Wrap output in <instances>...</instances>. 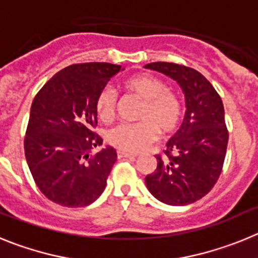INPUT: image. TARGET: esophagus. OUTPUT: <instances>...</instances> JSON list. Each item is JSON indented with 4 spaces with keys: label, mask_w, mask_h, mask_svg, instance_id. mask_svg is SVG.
<instances>
[{
    "label": "esophagus",
    "mask_w": 258,
    "mask_h": 258,
    "mask_svg": "<svg viewBox=\"0 0 258 258\" xmlns=\"http://www.w3.org/2000/svg\"><path fill=\"white\" fill-rule=\"evenodd\" d=\"M117 156H118V159H120V157H132V159H134V157H137V155L136 154H132V152L118 151L117 152Z\"/></svg>",
    "instance_id": "1"
}]
</instances>
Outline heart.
I'll return each mask as SVG.
<instances>
[{
    "label": "heart",
    "instance_id": "heart-1",
    "mask_svg": "<svg viewBox=\"0 0 258 258\" xmlns=\"http://www.w3.org/2000/svg\"><path fill=\"white\" fill-rule=\"evenodd\" d=\"M127 94L142 101L137 124H121L108 132L109 145L125 152H140L157 138V132L166 137L174 133L182 121L183 109L177 94L163 80L149 74H138L122 81ZM116 95L111 89L99 92L95 101L98 116L108 121L115 115Z\"/></svg>",
    "mask_w": 258,
    "mask_h": 258
}]
</instances>
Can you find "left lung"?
Wrapping results in <instances>:
<instances>
[{"label": "left lung", "instance_id": "obj_1", "mask_svg": "<svg viewBox=\"0 0 258 258\" xmlns=\"http://www.w3.org/2000/svg\"><path fill=\"white\" fill-rule=\"evenodd\" d=\"M145 68L177 81L186 101L183 122L166 143L165 157L146 175L150 192L168 206H187L212 190L226 156L229 132L225 109L216 89L194 68L155 61Z\"/></svg>", "mask_w": 258, "mask_h": 258}]
</instances>
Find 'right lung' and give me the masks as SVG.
Wrapping results in <instances>:
<instances>
[{
  "instance_id": "obj_1",
  "label": "right lung",
  "mask_w": 258,
  "mask_h": 258,
  "mask_svg": "<svg viewBox=\"0 0 258 258\" xmlns=\"http://www.w3.org/2000/svg\"><path fill=\"white\" fill-rule=\"evenodd\" d=\"M121 70V66L97 61L68 66L32 102L24 138L27 164L41 192L59 206L86 207L106 188L117 154L107 146L90 155L103 142L93 132L95 101Z\"/></svg>"
}]
</instances>
